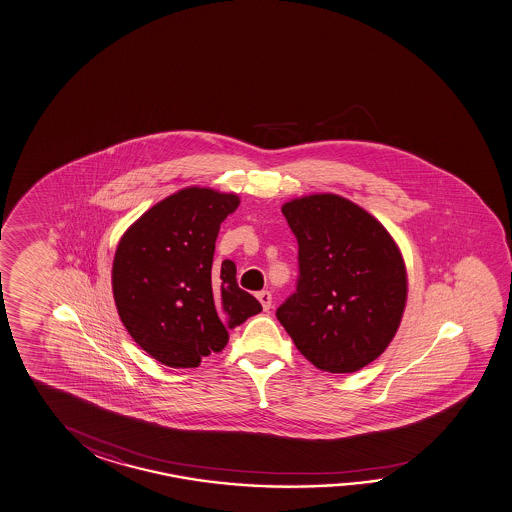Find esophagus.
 <instances>
[{"label": "esophagus", "mask_w": 512, "mask_h": 512, "mask_svg": "<svg viewBox=\"0 0 512 512\" xmlns=\"http://www.w3.org/2000/svg\"><path fill=\"white\" fill-rule=\"evenodd\" d=\"M257 299H259V302L262 304V308H264V311H268V309L271 308V293L268 290H262L257 293Z\"/></svg>", "instance_id": "1"}]
</instances>
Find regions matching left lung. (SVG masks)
<instances>
[{"instance_id":"8db88e82","label":"left lung","mask_w":512,"mask_h":512,"mask_svg":"<svg viewBox=\"0 0 512 512\" xmlns=\"http://www.w3.org/2000/svg\"><path fill=\"white\" fill-rule=\"evenodd\" d=\"M299 242L297 291L277 319L320 371L355 373L377 360L407 302L404 257L371 213L335 193L282 204Z\"/></svg>"}]
</instances>
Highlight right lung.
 Listing matches in <instances>:
<instances>
[{
    "mask_svg": "<svg viewBox=\"0 0 512 512\" xmlns=\"http://www.w3.org/2000/svg\"><path fill=\"white\" fill-rule=\"evenodd\" d=\"M237 193L190 186L154 204L123 233L112 264L119 319L150 357L197 367L228 344L230 329L261 313L241 290L235 262L212 268L221 222Z\"/></svg>",
    "mask_w": 512,
    "mask_h": 512,
    "instance_id": "right-lung-1",
    "label": "right lung"
}]
</instances>
